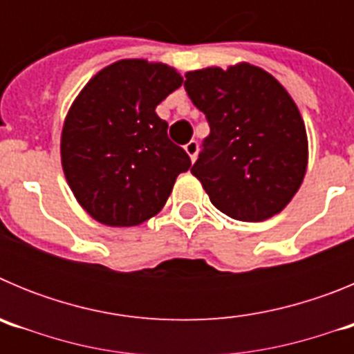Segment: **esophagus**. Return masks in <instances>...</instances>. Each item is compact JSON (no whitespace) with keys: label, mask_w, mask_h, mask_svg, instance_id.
I'll use <instances>...</instances> for the list:
<instances>
[{"label":"esophagus","mask_w":354,"mask_h":354,"mask_svg":"<svg viewBox=\"0 0 354 354\" xmlns=\"http://www.w3.org/2000/svg\"><path fill=\"white\" fill-rule=\"evenodd\" d=\"M184 149H186L187 156L192 158V161H196V156H198V143H196L195 140H192V142L186 143V147H184Z\"/></svg>","instance_id":"1"}]
</instances>
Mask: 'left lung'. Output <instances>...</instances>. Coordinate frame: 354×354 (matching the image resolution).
<instances>
[{
	"mask_svg": "<svg viewBox=\"0 0 354 354\" xmlns=\"http://www.w3.org/2000/svg\"><path fill=\"white\" fill-rule=\"evenodd\" d=\"M184 88L211 129L192 174L212 205L241 221L282 211L301 186L308 152L286 88L250 64L187 72Z\"/></svg>",
	"mask_w": 354,
	"mask_h": 354,
	"instance_id": "8db88e82",
	"label": "left lung"
}]
</instances>
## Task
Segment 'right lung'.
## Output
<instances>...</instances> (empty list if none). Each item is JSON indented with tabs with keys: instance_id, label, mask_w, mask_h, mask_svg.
<instances>
[{
	"instance_id": "1",
	"label": "right lung",
	"mask_w": 354,
	"mask_h": 354,
	"mask_svg": "<svg viewBox=\"0 0 354 354\" xmlns=\"http://www.w3.org/2000/svg\"><path fill=\"white\" fill-rule=\"evenodd\" d=\"M183 84L175 68L120 60L81 90L65 118L62 165L77 202L93 220L133 227L167 204L192 159L168 138L156 106Z\"/></svg>"
}]
</instances>
